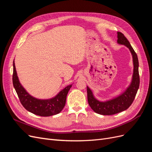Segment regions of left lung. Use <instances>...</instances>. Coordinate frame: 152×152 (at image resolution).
Masks as SVG:
<instances>
[{
    "label": "left lung",
    "mask_w": 152,
    "mask_h": 152,
    "mask_svg": "<svg viewBox=\"0 0 152 152\" xmlns=\"http://www.w3.org/2000/svg\"><path fill=\"white\" fill-rule=\"evenodd\" d=\"M117 35V42L120 44L125 45L129 49L132 55L133 63H134V73H133L131 84L125 93L119 96L118 97L108 101V102H101L96 99L94 98L91 89L88 87H87V100H88V103L91 108L96 113L103 115H114L127 110L134 101L140 86V75L138 70L139 62L137 54L124 34L120 31H118Z\"/></svg>",
    "instance_id": "left-lung-1"
}]
</instances>
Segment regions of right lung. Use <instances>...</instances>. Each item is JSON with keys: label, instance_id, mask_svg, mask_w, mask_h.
<instances>
[{"label": "right lung", "instance_id": "add662e5", "mask_svg": "<svg viewBox=\"0 0 152 152\" xmlns=\"http://www.w3.org/2000/svg\"><path fill=\"white\" fill-rule=\"evenodd\" d=\"M12 83L21 104L28 112L37 115L49 117L60 112L66 103V96L72 85L68 86L53 99H38L32 97L20 84L17 76L15 61L13 62Z\"/></svg>", "mask_w": 152, "mask_h": 152}]
</instances>
